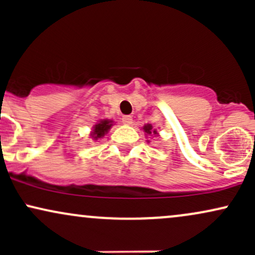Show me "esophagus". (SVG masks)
<instances>
[{
    "label": "esophagus",
    "mask_w": 255,
    "mask_h": 255,
    "mask_svg": "<svg viewBox=\"0 0 255 255\" xmlns=\"http://www.w3.org/2000/svg\"><path fill=\"white\" fill-rule=\"evenodd\" d=\"M122 122H124L125 125H131L133 124V118H131L130 115H126V116H124V118H122Z\"/></svg>",
    "instance_id": "obj_1"
}]
</instances>
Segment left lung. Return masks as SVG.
<instances>
[{
  "label": "left lung",
  "instance_id": "left-lung-1",
  "mask_svg": "<svg viewBox=\"0 0 255 255\" xmlns=\"http://www.w3.org/2000/svg\"><path fill=\"white\" fill-rule=\"evenodd\" d=\"M142 129H144V131H145L146 134H151V133L157 134V130L156 129H152V126L151 125H145Z\"/></svg>",
  "mask_w": 255,
  "mask_h": 255
}]
</instances>
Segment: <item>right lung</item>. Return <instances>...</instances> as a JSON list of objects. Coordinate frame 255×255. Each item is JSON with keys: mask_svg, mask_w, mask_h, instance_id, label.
Here are the masks:
<instances>
[{"mask_svg": "<svg viewBox=\"0 0 255 255\" xmlns=\"http://www.w3.org/2000/svg\"><path fill=\"white\" fill-rule=\"evenodd\" d=\"M111 126H113V121H111V120H102V121H99L97 125H95L91 136L95 140L101 139V137H103L105 134L109 131Z\"/></svg>", "mask_w": 255, "mask_h": 255, "instance_id": "obj_1", "label": "right lung"}]
</instances>
